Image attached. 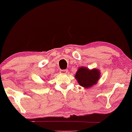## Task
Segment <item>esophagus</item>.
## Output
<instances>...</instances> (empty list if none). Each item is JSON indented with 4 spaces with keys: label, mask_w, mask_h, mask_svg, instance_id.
Listing matches in <instances>:
<instances>
[{
    "label": "esophagus",
    "mask_w": 132,
    "mask_h": 132,
    "mask_svg": "<svg viewBox=\"0 0 132 132\" xmlns=\"http://www.w3.org/2000/svg\"><path fill=\"white\" fill-rule=\"evenodd\" d=\"M67 72H68V70H60V73H61V74H67Z\"/></svg>",
    "instance_id": "1"
}]
</instances>
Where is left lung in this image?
I'll use <instances>...</instances> for the list:
<instances>
[{
	"label": "left lung",
	"mask_w": 132,
	"mask_h": 132,
	"mask_svg": "<svg viewBox=\"0 0 132 132\" xmlns=\"http://www.w3.org/2000/svg\"><path fill=\"white\" fill-rule=\"evenodd\" d=\"M75 77L81 86L90 88L97 83L100 78V72L96 69L89 70L86 68L81 67L78 69Z\"/></svg>",
	"instance_id": "1"
}]
</instances>
